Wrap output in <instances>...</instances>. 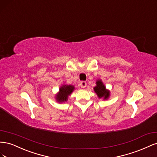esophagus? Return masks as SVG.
<instances>
[{
    "label": "esophagus",
    "mask_w": 157,
    "mask_h": 157,
    "mask_svg": "<svg viewBox=\"0 0 157 157\" xmlns=\"http://www.w3.org/2000/svg\"><path fill=\"white\" fill-rule=\"evenodd\" d=\"M86 82H85V81H81L80 82V86H81V88H85L86 86Z\"/></svg>",
    "instance_id": "34e87169"
}]
</instances>
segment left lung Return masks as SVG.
Returning a JSON list of instances; mask_svg holds the SVG:
<instances>
[{"instance_id":"1","label":"left lung","mask_w":157,"mask_h":157,"mask_svg":"<svg viewBox=\"0 0 157 157\" xmlns=\"http://www.w3.org/2000/svg\"><path fill=\"white\" fill-rule=\"evenodd\" d=\"M96 86L94 87V91L98 94L99 98H104V99H107L109 96V92L106 91L105 87L104 86L101 80H98L96 82Z\"/></svg>"}]
</instances>
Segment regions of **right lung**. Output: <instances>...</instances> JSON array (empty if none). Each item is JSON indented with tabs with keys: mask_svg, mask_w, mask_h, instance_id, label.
<instances>
[{
	"mask_svg": "<svg viewBox=\"0 0 157 157\" xmlns=\"http://www.w3.org/2000/svg\"><path fill=\"white\" fill-rule=\"evenodd\" d=\"M74 90V86L69 85V86H63L60 88L59 94L56 97V99L58 101H64L67 100L68 96L72 93Z\"/></svg>",
	"mask_w": 157,
	"mask_h": 157,
	"instance_id": "obj_1",
	"label": "right lung"
}]
</instances>
